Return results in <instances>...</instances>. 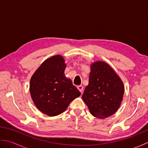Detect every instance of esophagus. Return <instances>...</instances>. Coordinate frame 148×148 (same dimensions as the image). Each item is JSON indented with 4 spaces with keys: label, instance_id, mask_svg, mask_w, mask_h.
<instances>
[{
    "label": "esophagus",
    "instance_id": "1",
    "mask_svg": "<svg viewBox=\"0 0 148 148\" xmlns=\"http://www.w3.org/2000/svg\"><path fill=\"white\" fill-rule=\"evenodd\" d=\"M77 89L79 90V92H80L81 93H83V86L82 85L77 86Z\"/></svg>",
    "mask_w": 148,
    "mask_h": 148
}]
</instances>
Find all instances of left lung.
<instances>
[{"mask_svg":"<svg viewBox=\"0 0 148 148\" xmlns=\"http://www.w3.org/2000/svg\"><path fill=\"white\" fill-rule=\"evenodd\" d=\"M123 94V83L108 64L97 62L91 65L89 83L82 98L93 116L103 119L112 115Z\"/></svg>","mask_w":148,"mask_h":148,"instance_id":"left-lung-1","label":"left lung"}]
</instances>
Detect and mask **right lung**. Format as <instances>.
<instances>
[{"mask_svg":"<svg viewBox=\"0 0 148 148\" xmlns=\"http://www.w3.org/2000/svg\"><path fill=\"white\" fill-rule=\"evenodd\" d=\"M66 65L60 55L53 56L44 62L30 80V92L39 111L49 116L64 112L70 103L81 93L66 78Z\"/></svg>","mask_w":148,"mask_h":148,"instance_id":"1","label":"right lung"}]
</instances>
